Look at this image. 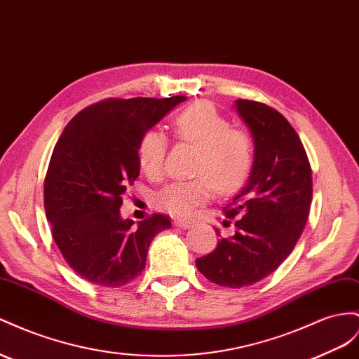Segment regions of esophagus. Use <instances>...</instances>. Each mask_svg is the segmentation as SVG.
<instances>
[{
	"label": "esophagus",
	"instance_id": "1",
	"mask_svg": "<svg viewBox=\"0 0 359 359\" xmlns=\"http://www.w3.org/2000/svg\"><path fill=\"white\" fill-rule=\"evenodd\" d=\"M173 226L181 228V229H187L191 226V224H189V222H184V220H173Z\"/></svg>",
	"mask_w": 359,
	"mask_h": 359
}]
</instances>
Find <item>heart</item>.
<instances>
[{
  "mask_svg": "<svg viewBox=\"0 0 359 359\" xmlns=\"http://www.w3.org/2000/svg\"><path fill=\"white\" fill-rule=\"evenodd\" d=\"M175 137L198 148L191 181H177L156 195L157 208L175 217L187 219L211 196L237 189L249 175L254 163V142L250 134L231 128L229 122L208 102H195L181 110L172 121ZM168 139L161 131L149 130L137 147L140 169L156 178L163 172Z\"/></svg>",
  "mask_w": 359,
  "mask_h": 359,
  "instance_id": "heart-1",
  "label": "heart"
}]
</instances>
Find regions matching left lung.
Masks as SVG:
<instances>
[{
  "instance_id": "8db88e82",
  "label": "left lung",
  "mask_w": 359,
  "mask_h": 359,
  "mask_svg": "<svg viewBox=\"0 0 359 359\" xmlns=\"http://www.w3.org/2000/svg\"><path fill=\"white\" fill-rule=\"evenodd\" d=\"M236 109L254 137V166L225 207L234 236L196 259L203 276L229 288L259 283L284 263L306 225L313 198L311 166L290 122L263 102L238 100Z\"/></svg>"
}]
</instances>
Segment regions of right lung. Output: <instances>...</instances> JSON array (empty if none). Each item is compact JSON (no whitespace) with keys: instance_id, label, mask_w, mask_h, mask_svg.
<instances>
[{"instance_id":"obj_1","label":"right lung","mask_w":359,"mask_h":359,"mask_svg":"<svg viewBox=\"0 0 359 359\" xmlns=\"http://www.w3.org/2000/svg\"><path fill=\"white\" fill-rule=\"evenodd\" d=\"M182 101L181 95L104 100L76 113L55 143L43 186L46 219L66 263L95 285L130 284L154 237L170 228L163 215L135 228L121 217V205L140 173L142 135Z\"/></svg>"}]
</instances>
